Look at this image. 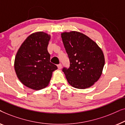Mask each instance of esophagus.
<instances>
[{"instance_id": "1", "label": "esophagus", "mask_w": 125, "mask_h": 125, "mask_svg": "<svg viewBox=\"0 0 125 125\" xmlns=\"http://www.w3.org/2000/svg\"><path fill=\"white\" fill-rule=\"evenodd\" d=\"M57 67H58V69H60L61 68H62V64H59L57 65Z\"/></svg>"}]
</instances>
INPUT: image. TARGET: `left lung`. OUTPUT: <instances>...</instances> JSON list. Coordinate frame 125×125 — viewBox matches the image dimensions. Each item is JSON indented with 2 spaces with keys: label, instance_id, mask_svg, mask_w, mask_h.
I'll return each mask as SVG.
<instances>
[{
  "label": "left lung",
  "instance_id": "8db88e82",
  "mask_svg": "<svg viewBox=\"0 0 125 125\" xmlns=\"http://www.w3.org/2000/svg\"><path fill=\"white\" fill-rule=\"evenodd\" d=\"M61 37L70 62L69 68L62 69L68 82L77 89L89 88L100 78L105 65L101 49L80 32H64Z\"/></svg>",
  "mask_w": 125,
  "mask_h": 125
}]
</instances>
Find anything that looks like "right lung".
I'll return each mask as SVG.
<instances>
[{"label":"right lung","instance_id":"right-lung-1","mask_svg":"<svg viewBox=\"0 0 125 125\" xmlns=\"http://www.w3.org/2000/svg\"><path fill=\"white\" fill-rule=\"evenodd\" d=\"M50 35L42 32L29 36L21 44L15 59V70L20 81L34 90L48 85L57 66L50 62L47 47Z\"/></svg>","mask_w":125,"mask_h":125}]
</instances>
